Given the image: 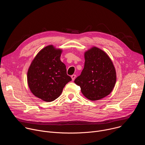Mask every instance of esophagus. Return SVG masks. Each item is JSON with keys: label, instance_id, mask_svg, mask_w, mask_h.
<instances>
[{"label": "esophagus", "instance_id": "34e87169", "mask_svg": "<svg viewBox=\"0 0 145 145\" xmlns=\"http://www.w3.org/2000/svg\"><path fill=\"white\" fill-rule=\"evenodd\" d=\"M71 78H72V81L74 80V79H75V78H76V75H75V74H73V75H72V76H71Z\"/></svg>", "mask_w": 145, "mask_h": 145}]
</instances>
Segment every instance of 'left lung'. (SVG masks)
I'll use <instances>...</instances> for the list:
<instances>
[{"label":"left lung","mask_w":145,"mask_h":145,"mask_svg":"<svg viewBox=\"0 0 145 145\" xmlns=\"http://www.w3.org/2000/svg\"><path fill=\"white\" fill-rule=\"evenodd\" d=\"M85 63L81 74L74 80L81 93L88 99L96 101L110 95L116 81V73L108 55L93 46L84 52Z\"/></svg>","instance_id":"left-lung-1"}]
</instances>
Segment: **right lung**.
Segmentation results:
<instances>
[{
	"label": "right lung",
	"mask_w": 145,
	"mask_h": 145,
	"mask_svg": "<svg viewBox=\"0 0 145 145\" xmlns=\"http://www.w3.org/2000/svg\"><path fill=\"white\" fill-rule=\"evenodd\" d=\"M63 50L49 45L41 49L31 61L27 74L31 93L43 101L58 98L63 88L72 80L65 65L60 60Z\"/></svg>",
	"instance_id": "right-lung-1"
}]
</instances>
